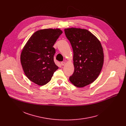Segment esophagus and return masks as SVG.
Returning a JSON list of instances; mask_svg holds the SVG:
<instances>
[{"instance_id":"34e87169","label":"esophagus","mask_w":126,"mask_h":126,"mask_svg":"<svg viewBox=\"0 0 126 126\" xmlns=\"http://www.w3.org/2000/svg\"><path fill=\"white\" fill-rule=\"evenodd\" d=\"M61 64L62 66H64V65H65V62L62 61V62H61Z\"/></svg>"}]
</instances>
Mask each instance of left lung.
Returning <instances> with one entry per match:
<instances>
[{
  "mask_svg": "<svg viewBox=\"0 0 126 126\" xmlns=\"http://www.w3.org/2000/svg\"><path fill=\"white\" fill-rule=\"evenodd\" d=\"M73 51L74 73L70 82L77 87L93 83L98 77L104 63V53L100 42L86 29H64Z\"/></svg>",
  "mask_w": 126,
  "mask_h": 126,
  "instance_id": "8db88e82",
  "label": "left lung"
}]
</instances>
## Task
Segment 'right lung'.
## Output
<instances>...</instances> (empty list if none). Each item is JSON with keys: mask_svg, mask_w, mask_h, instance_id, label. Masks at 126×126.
I'll return each mask as SVG.
<instances>
[{"mask_svg": "<svg viewBox=\"0 0 126 126\" xmlns=\"http://www.w3.org/2000/svg\"><path fill=\"white\" fill-rule=\"evenodd\" d=\"M62 31L59 29H45L35 32L29 38L21 54L24 73L32 82L40 86L51 79L58 67L54 61L53 47Z\"/></svg>", "mask_w": 126, "mask_h": 126, "instance_id": "obj_1", "label": "right lung"}]
</instances>
